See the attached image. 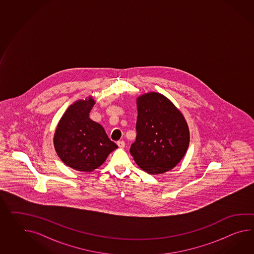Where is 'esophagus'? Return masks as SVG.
<instances>
[{
  "instance_id": "esophagus-1",
  "label": "esophagus",
  "mask_w": 254,
  "mask_h": 254,
  "mask_svg": "<svg viewBox=\"0 0 254 254\" xmlns=\"http://www.w3.org/2000/svg\"><path fill=\"white\" fill-rule=\"evenodd\" d=\"M118 145L119 148H121V149H123L125 146H126V143L123 140H120V141H118Z\"/></svg>"
}]
</instances>
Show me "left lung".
I'll return each instance as SVG.
<instances>
[{"instance_id":"left-lung-1","label":"left lung","mask_w":254,"mask_h":254,"mask_svg":"<svg viewBox=\"0 0 254 254\" xmlns=\"http://www.w3.org/2000/svg\"><path fill=\"white\" fill-rule=\"evenodd\" d=\"M136 141L130 153L150 174L172 170L186 154L189 129L182 113L161 93H149L136 100Z\"/></svg>"}]
</instances>
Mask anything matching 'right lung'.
<instances>
[{
	"label": "right lung",
	"mask_w": 254,
	"mask_h": 254,
	"mask_svg": "<svg viewBox=\"0 0 254 254\" xmlns=\"http://www.w3.org/2000/svg\"><path fill=\"white\" fill-rule=\"evenodd\" d=\"M94 101H78L64 113L57 127L54 147L66 165L80 172H92L105 162L118 145L104 127L89 118Z\"/></svg>",
	"instance_id": "add662e5"
}]
</instances>
